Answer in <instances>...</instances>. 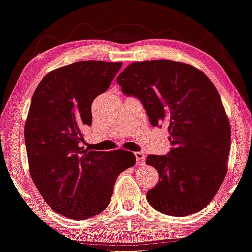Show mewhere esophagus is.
<instances>
[{"label": "esophagus", "instance_id": "34e87169", "mask_svg": "<svg viewBox=\"0 0 252 252\" xmlns=\"http://www.w3.org/2000/svg\"><path fill=\"white\" fill-rule=\"evenodd\" d=\"M134 155H136V159H137V164L138 165H145L146 157H145V154L144 153L136 152V153H134Z\"/></svg>", "mask_w": 252, "mask_h": 252}]
</instances>
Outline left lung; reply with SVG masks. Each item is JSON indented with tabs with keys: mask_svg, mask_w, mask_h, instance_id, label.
I'll list each match as a JSON object with an SVG mask.
<instances>
[{
	"mask_svg": "<svg viewBox=\"0 0 252 252\" xmlns=\"http://www.w3.org/2000/svg\"><path fill=\"white\" fill-rule=\"evenodd\" d=\"M116 81L125 95L140 100L153 126H168L170 152L146 159L159 175L146 196L149 205L180 217L205 208L224 181L231 146L215 86L200 70L170 60L134 62Z\"/></svg>",
	"mask_w": 252,
	"mask_h": 252,
	"instance_id": "obj_1",
	"label": "left lung"
}]
</instances>
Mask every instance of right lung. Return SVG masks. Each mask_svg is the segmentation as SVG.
Listing matches in <instances>:
<instances>
[{
    "mask_svg": "<svg viewBox=\"0 0 252 252\" xmlns=\"http://www.w3.org/2000/svg\"><path fill=\"white\" fill-rule=\"evenodd\" d=\"M121 62L81 61L47 73L33 93L25 125L29 172L55 213L87 220L107 207L120 173L136 164L127 150L82 146L92 104L106 92Z\"/></svg>",
    "mask_w": 252,
    "mask_h": 252,
    "instance_id": "right-lung-1",
    "label": "right lung"
}]
</instances>
